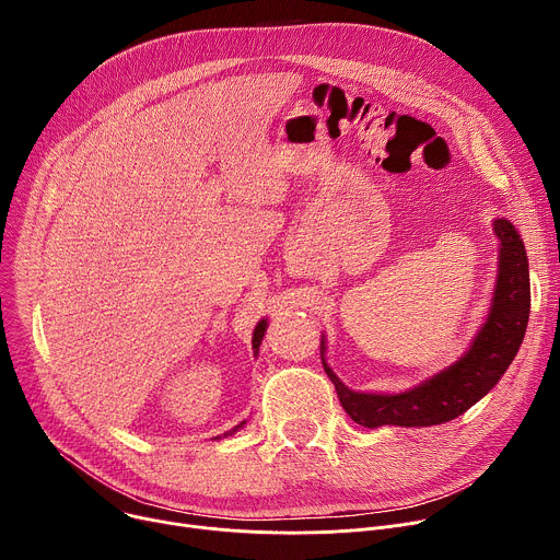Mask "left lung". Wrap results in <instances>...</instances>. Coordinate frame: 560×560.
<instances>
[{
  "mask_svg": "<svg viewBox=\"0 0 560 560\" xmlns=\"http://www.w3.org/2000/svg\"><path fill=\"white\" fill-rule=\"evenodd\" d=\"M494 230L501 238V270L490 316L469 352L441 374L401 394L352 392L326 363V348L322 341L324 370L335 383L339 401L354 423L363 428L439 425L460 417L476 401H481L505 374L527 328L529 270L525 246L514 225L505 219H497Z\"/></svg>",
  "mask_w": 560,
  "mask_h": 560,
  "instance_id": "obj_1",
  "label": "left lung"
}]
</instances>
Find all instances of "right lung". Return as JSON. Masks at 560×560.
I'll use <instances>...</instances> for the list:
<instances>
[{
    "label": "right lung",
    "instance_id": "add662e5",
    "mask_svg": "<svg viewBox=\"0 0 560 560\" xmlns=\"http://www.w3.org/2000/svg\"><path fill=\"white\" fill-rule=\"evenodd\" d=\"M264 332H266V322H259V324H257V328H255V337H253V348H255V350H257V348L261 346ZM242 425H244V423H242ZM242 425H236L234 430H230V434H232V432H236V430H238V428H242Z\"/></svg>",
    "mask_w": 560,
    "mask_h": 560
}]
</instances>
